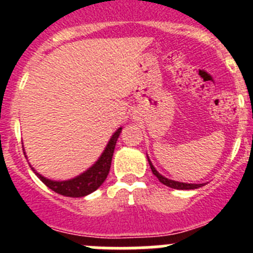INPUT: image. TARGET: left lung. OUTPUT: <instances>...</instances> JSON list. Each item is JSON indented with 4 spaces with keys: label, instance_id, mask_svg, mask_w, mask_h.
<instances>
[{
    "label": "left lung",
    "instance_id": "1",
    "mask_svg": "<svg viewBox=\"0 0 253 253\" xmlns=\"http://www.w3.org/2000/svg\"><path fill=\"white\" fill-rule=\"evenodd\" d=\"M148 162H149V166H151L152 172H153V175L160 180V182H162L163 185H166V186L172 187V189H177V190H194V189H198V187H202L203 184H185V182H178V181H173V180H169L166 178L165 176H162L157 169H154V166L152 165V162L149 161L148 158Z\"/></svg>",
    "mask_w": 253,
    "mask_h": 253
}]
</instances>
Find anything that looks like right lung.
Segmentation results:
<instances>
[{
  "label": "right lung",
  "mask_w": 253,
  "mask_h": 253,
  "mask_svg": "<svg viewBox=\"0 0 253 253\" xmlns=\"http://www.w3.org/2000/svg\"><path fill=\"white\" fill-rule=\"evenodd\" d=\"M120 133H122V128H119L113 134V137L109 140L106 148L102 152L101 157L97 160V162L93 163V166H91L87 171H84V173H81V175L75 178H71V180L67 181L49 180V178H45L44 176L38 173L33 167H30L35 172V175L43 181L49 189H51L57 194H60V195L63 196H69V198H82V196H86L88 194L93 193L95 190L99 189L102 185V182L106 180L109 171H110L111 160H113L116 140L119 138Z\"/></svg>",
  "instance_id": "right-lung-1"
}]
</instances>
